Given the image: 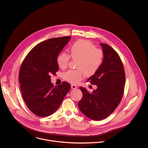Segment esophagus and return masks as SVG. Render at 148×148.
<instances>
[{
  "instance_id": "1",
  "label": "esophagus",
  "mask_w": 148,
  "mask_h": 148,
  "mask_svg": "<svg viewBox=\"0 0 148 148\" xmlns=\"http://www.w3.org/2000/svg\"><path fill=\"white\" fill-rule=\"evenodd\" d=\"M71 88L73 89H75L77 88V86L75 85H71Z\"/></svg>"
}]
</instances>
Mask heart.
<instances>
[{"label": "heart", "instance_id": "b5f03b06", "mask_svg": "<svg viewBox=\"0 0 148 148\" xmlns=\"http://www.w3.org/2000/svg\"><path fill=\"white\" fill-rule=\"evenodd\" d=\"M69 55L62 53L57 58V63L62 69H65L70 61L77 60L76 68L65 72L64 79L67 82L76 84L84 77L94 75L102 65L104 54L101 49L96 48L95 45L86 40H79L72 44L69 48Z\"/></svg>", "mask_w": 148, "mask_h": 148}]
</instances>
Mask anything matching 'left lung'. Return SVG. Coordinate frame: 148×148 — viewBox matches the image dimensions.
Masks as SVG:
<instances>
[{
    "label": "left lung",
    "instance_id": "left-lung-1",
    "mask_svg": "<svg viewBox=\"0 0 148 148\" xmlns=\"http://www.w3.org/2000/svg\"><path fill=\"white\" fill-rule=\"evenodd\" d=\"M100 45L104 54L103 63L87 80L97 88L89 93L80 86L83 96L78 103L80 111L95 121L106 119L116 109L122 99L125 83L124 68L119 54L108 44Z\"/></svg>",
    "mask_w": 148,
    "mask_h": 148
}]
</instances>
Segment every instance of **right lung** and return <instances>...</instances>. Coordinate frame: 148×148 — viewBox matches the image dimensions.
<instances>
[{"label":"right lung","instance_id":"add662e5","mask_svg":"<svg viewBox=\"0 0 148 148\" xmlns=\"http://www.w3.org/2000/svg\"><path fill=\"white\" fill-rule=\"evenodd\" d=\"M71 38H51L39 43L21 64L19 73L21 95L29 109L38 116L53 113L71 89L65 82L54 86L50 76L59 71L58 56Z\"/></svg>","mask_w":148,"mask_h":148}]
</instances>
